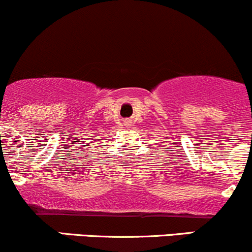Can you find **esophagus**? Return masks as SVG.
<instances>
[{
    "label": "esophagus",
    "mask_w": 252,
    "mask_h": 252,
    "mask_svg": "<svg viewBox=\"0 0 252 252\" xmlns=\"http://www.w3.org/2000/svg\"><path fill=\"white\" fill-rule=\"evenodd\" d=\"M126 126H130V122H129V121H126Z\"/></svg>",
    "instance_id": "34e87169"
}]
</instances>
